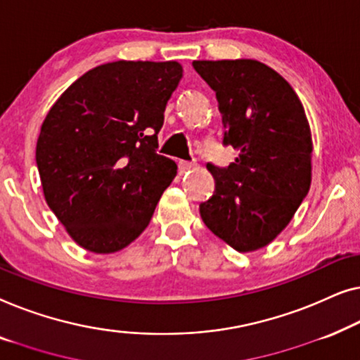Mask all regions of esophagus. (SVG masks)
Instances as JSON below:
<instances>
[{
    "instance_id": "34e87169",
    "label": "esophagus",
    "mask_w": 360,
    "mask_h": 360,
    "mask_svg": "<svg viewBox=\"0 0 360 360\" xmlns=\"http://www.w3.org/2000/svg\"><path fill=\"white\" fill-rule=\"evenodd\" d=\"M195 165H197L195 161H184V160H181V161H179V169H181V171L192 169V168H194Z\"/></svg>"
}]
</instances>
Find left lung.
I'll list each match as a JSON object with an SVG mask.
<instances>
[{
	"label": "left lung",
	"instance_id": "8db88e82",
	"mask_svg": "<svg viewBox=\"0 0 360 360\" xmlns=\"http://www.w3.org/2000/svg\"><path fill=\"white\" fill-rule=\"evenodd\" d=\"M192 67L215 91L221 143L240 150L226 168L207 163L215 191L199 205L200 217L233 250H259L285 229L310 189L305 110L292 86L256 60H200Z\"/></svg>",
	"mask_w": 360,
	"mask_h": 360
}]
</instances>
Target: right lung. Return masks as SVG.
Returning a JSON list of instances; mask_svg holds the SVG:
<instances>
[{"label": "right lung", "mask_w": 360, "mask_h": 360, "mask_svg": "<svg viewBox=\"0 0 360 360\" xmlns=\"http://www.w3.org/2000/svg\"><path fill=\"white\" fill-rule=\"evenodd\" d=\"M181 77L176 62L119 60L84 73L49 110L35 150L44 195L84 250L119 251L148 226L178 173L156 150Z\"/></svg>", "instance_id": "right-lung-1"}]
</instances>
